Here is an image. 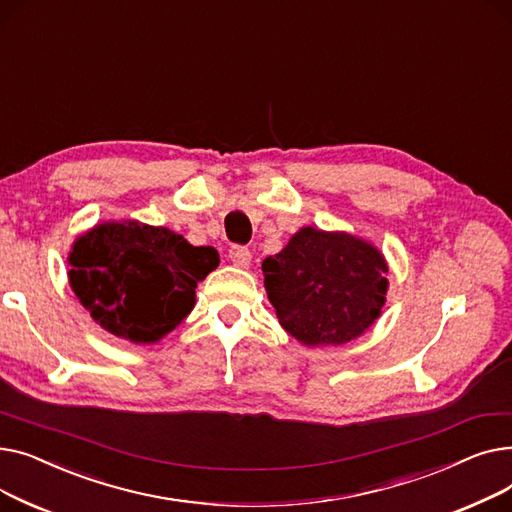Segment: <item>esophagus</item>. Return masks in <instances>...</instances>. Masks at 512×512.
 <instances>
[{"mask_svg": "<svg viewBox=\"0 0 512 512\" xmlns=\"http://www.w3.org/2000/svg\"><path fill=\"white\" fill-rule=\"evenodd\" d=\"M228 257H230V261H232L236 267H249V263H251V251H249L247 247H242V245L230 247Z\"/></svg>", "mask_w": 512, "mask_h": 512, "instance_id": "1", "label": "esophagus"}]
</instances>
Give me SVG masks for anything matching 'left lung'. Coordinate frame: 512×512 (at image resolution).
<instances>
[{"mask_svg":"<svg viewBox=\"0 0 512 512\" xmlns=\"http://www.w3.org/2000/svg\"><path fill=\"white\" fill-rule=\"evenodd\" d=\"M261 270L280 326L307 346L361 336L386 301L382 253L344 232L303 228Z\"/></svg>","mask_w":512,"mask_h":512,"instance_id":"8db88e82","label":"left lung"}]
</instances>
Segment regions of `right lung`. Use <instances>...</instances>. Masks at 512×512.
Masks as SVG:
<instances>
[{
    "instance_id": "add662e5",
    "label": "right lung",
    "mask_w": 512,
    "mask_h": 512,
    "mask_svg": "<svg viewBox=\"0 0 512 512\" xmlns=\"http://www.w3.org/2000/svg\"><path fill=\"white\" fill-rule=\"evenodd\" d=\"M218 263V251L188 245L168 228L110 222L76 240L68 276L103 330L151 344L193 311L197 282Z\"/></svg>"
}]
</instances>
